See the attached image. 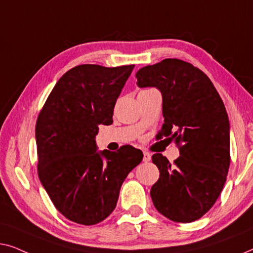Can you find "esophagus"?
Here are the masks:
<instances>
[{
    "instance_id": "obj_1",
    "label": "esophagus",
    "mask_w": 253,
    "mask_h": 253,
    "mask_svg": "<svg viewBox=\"0 0 253 253\" xmlns=\"http://www.w3.org/2000/svg\"><path fill=\"white\" fill-rule=\"evenodd\" d=\"M150 161H151V155L149 154V152L144 151L143 152V162L144 163H148V162H150Z\"/></svg>"
}]
</instances>
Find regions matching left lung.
I'll return each instance as SVG.
<instances>
[{
	"label": "left lung",
	"mask_w": 253,
	"mask_h": 253,
	"mask_svg": "<svg viewBox=\"0 0 253 253\" xmlns=\"http://www.w3.org/2000/svg\"><path fill=\"white\" fill-rule=\"evenodd\" d=\"M137 86L163 96L158 136L173 138L180 157L172 165L155 154L159 179L151 188L155 208L167 219L188 223L202 218L222 191L230 164L229 120L218 91L204 72L176 58L142 67Z\"/></svg>",
	"instance_id": "1"
}]
</instances>
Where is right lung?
I'll list each match as a JSON object with an SVG mask.
<instances>
[{"label": "right lung", "instance_id": "obj_1", "mask_svg": "<svg viewBox=\"0 0 253 253\" xmlns=\"http://www.w3.org/2000/svg\"><path fill=\"white\" fill-rule=\"evenodd\" d=\"M134 65H78L57 81L39 113L38 174L55 208L71 221L96 225L111 214L120 187L143 154L130 145L97 152L98 125L113 109Z\"/></svg>", "mask_w": 253, "mask_h": 253}]
</instances>
